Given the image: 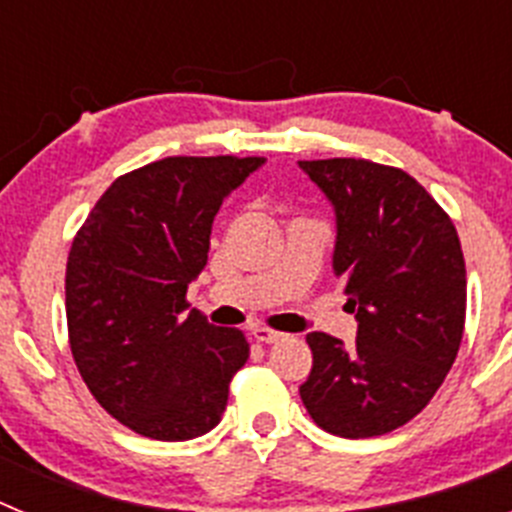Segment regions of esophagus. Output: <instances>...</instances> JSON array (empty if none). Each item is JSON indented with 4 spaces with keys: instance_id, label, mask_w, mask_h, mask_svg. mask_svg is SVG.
<instances>
[{
    "instance_id": "esophagus-1",
    "label": "esophagus",
    "mask_w": 512,
    "mask_h": 512,
    "mask_svg": "<svg viewBox=\"0 0 512 512\" xmlns=\"http://www.w3.org/2000/svg\"><path fill=\"white\" fill-rule=\"evenodd\" d=\"M251 336L256 338L259 343H277V341H282L284 333H279V330H274V328H266V325H256V328L251 330Z\"/></svg>"
}]
</instances>
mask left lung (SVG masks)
Returning a JSON list of instances; mask_svg holds the SVG:
<instances>
[{
	"label": "left lung",
	"mask_w": 512,
	"mask_h": 512,
	"mask_svg": "<svg viewBox=\"0 0 512 512\" xmlns=\"http://www.w3.org/2000/svg\"><path fill=\"white\" fill-rule=\"evenodd\" d=\"M336 207L333 269L356 310L354 346L310 333L307 413L341 438L390 433L433 400L459 354L467 266L451 217L420 182L369 158L300 161Z\"/></svg>",
	"instance_id": "left-lung-1"
}]
</instances>
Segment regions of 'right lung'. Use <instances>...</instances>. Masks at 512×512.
I'll return each mask as SVG.
<instances>
[{"instance_id": "add662e5", "label": "right lung", "mask_w": 512, "mask_h": 512, "mask_svg": "<svg viewBox=\"0 0 512 512\" xmlns=\"http://www.w3.org/2000/svg\"><path fill=\"white\" fill-rule=\"evenodd\" d=\"M261 156H169L117 176L76 233L66 323L76 369L107 413L156 441L212 431L246 364L243 330L187 312L210 230Z\"/></svg>"}]
</instances>
